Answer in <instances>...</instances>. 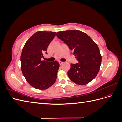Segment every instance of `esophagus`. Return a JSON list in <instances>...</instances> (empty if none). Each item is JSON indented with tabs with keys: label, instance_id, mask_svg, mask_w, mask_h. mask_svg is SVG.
<instances>
[{
	"label": "esophagus",
	"instance_id": "1",
	"mask_svg": "<svg viewBox=\"0 0 122 122\" xmlns=\"http://www.w3.org/2000/svg\"><path fill=\"white\" fill-rule=\"evenodd\" d=\"M58 62H59V64H60V65H62V64H63V63H64V62H62V61H58Z\"/></svg>",
	"mask_w": 122,
	"mask_h": 122
}]
</instances>
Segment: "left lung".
<instances>
[{
    "label": "left lung",
    "instance_id": "8db88e82",
    "mask_svg": "<svg viewBox=\"0 0 122 122\" xmlns=\"http://www.w3.org/2000/svg\"><path fill=\"white\" fill-rule=\"evenodd\" d=\"M56 36L69 46L78 61L71 64L68 72L69 78L78 85L90 82L97 75L101 64L97 44L86 33L76 29L59 31Z\"/></svg>",
    "mask_w": 122,
    "mask_h": 122
}]
</instances>
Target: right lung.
<instances>
[{
	"label": "right lung",
	"instance_id": "right-lung-1",
	"mask_svg": "<svg viewBox=\"0 0 122 122\" xmlns=\"http://www.w3.org/2000/svg\"><path fill=\"white\" fill-rule=\"evenodd\" d=\"M55 32L39 31L32 35L25 44L21 55L22 72L28 83L36 89L48 88L55 83L60 64L42 61Z\"/></svg>",
	"mask_w": 122,
	"mask_h": 122
}]
</instances>
